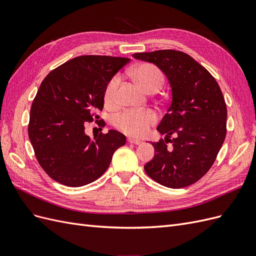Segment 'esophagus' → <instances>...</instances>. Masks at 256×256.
Segmentation results:
<instances>
[{
	"label": "esophagus",
	"mask_w": 256,
	"mask_h": 256,
	"mask_svg": "<svg viewBox=\"0 0 256 256\" xmlns=\"http://www.w3.org/2000/svg\"><path fill=\"white\" fill-rule=\"evenodd\" d=\"M128 142L131 144H136V145H140L142 143L141 140H138V138H128Z\"/></svg>",
	"instance_id": "obj_1"
}]
</instances>
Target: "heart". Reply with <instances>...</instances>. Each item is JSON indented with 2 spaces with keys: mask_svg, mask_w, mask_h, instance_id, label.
<instances>
[{
  "mask_svg": "<svg viewBox=\"0 0 256 256\" xmlns=\"http://www.w3.org/2000/svg\"><path fill=\"white\" fill-rule=\"evenodd\" d=\"M131 74L144 90L150 92L158 90L164 82V74L156 65L150 63H143L136 66L131 70ZM118 84V76H114L108 82L104 94L106 104L113 106L116 104ZM157 120L158 115L152 109H129L116 114L113 118V125L124 134L131 136L141 138L147 134L150 127L156 124Z\"/></svg>",
  "mask_w": 256,
  "mask_h": 256,
  "instance_id": "obj_1",
  "label": "heart"
}]
</instances>
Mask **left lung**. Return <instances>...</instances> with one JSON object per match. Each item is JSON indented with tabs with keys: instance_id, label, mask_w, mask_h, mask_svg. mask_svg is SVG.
I'll return each mask as SVG.
<instances>
[{
	"instance_id": "obj_1",
	"label": "left lung",
	"mask_w": 256,
	"mask_h": 256,
	"mask_svg": "<svg viewBox=\"0 0 256 256\" xmlns=\"http://www.w3.org/2000/svg\"><path fill=\"white\" fill-rule=\"evenodd\" d=\"M132 56L157 65L172 88L168 113L157 128L166 136L152 143L154 156L145 172L166 187H187L209 171L226 138L228 110L221 88L212 74L184 52L157 50Z\"/></svg>"
}]
</instances>
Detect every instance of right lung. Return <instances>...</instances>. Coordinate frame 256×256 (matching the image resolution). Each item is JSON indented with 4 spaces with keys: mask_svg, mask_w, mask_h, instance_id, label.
I'll use <instances>...</instances> for the list:
<instances>
[{
    "mask_svg": "<svg viewBox=\"0 0 256 256\" xmlns=\"http://www.w3.org/2000/svg\"><path fill=\"white\" fill-rule=\"evenodd\" d=\"M130 58L82 56L53 69L42 82L30 106L28 138L38 164L52 180L68 186L95 182L109 168L114 152L125 145L118 131L85 134L88 122L104 127L108 82Z\"/></svg>",
    "mask_w": 256,
    "mask_h": 256,
    "instance_id": "1",
    "label": "right lung"
}]
</instances>
